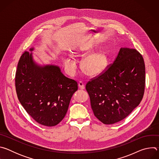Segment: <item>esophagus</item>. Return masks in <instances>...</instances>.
Listing matches in <instances>:
<instances>
[{"instance_id":"esophagus-1","label":"esophagus","mask_w":159,"mask_h":159,"mask_svg":"<svg viewBox=\"0 0 159 159\" xmlns=\"http://www.w3.org/2000/svg\"><path fill=\"white\" fill-rule=\"evenodd\" d=\"M79 87L80 88V89L81 90H83L85 89V85H84V84L82 82H79Z\"/></svg>"}]
</instances>
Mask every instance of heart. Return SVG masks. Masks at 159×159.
I'll use <instances>...</instances> for the list:
<instances>
[{
    "instance_id": "obj_1",
    "label": "heart",
    "mask_w": 159,
    "mask_h": 159,
    "mask_svg": "<svg viewBox=\"0 0 159 159\" xmlns=\"http://www.w3.org/2000/svg\"><path fill=\"white\" fill-rule=\"evenodd\" d=\"M94 49V45L88 44L74 52L78 55H86ZM63 62L67 71L70 74H74L77 69L75 61L70 57L63 58ZM109 64V59L106 52L100 50L87 55L82 62V69L84 72L90 77L100 75L105 72Z\"/></svg>"
}]
</instances>
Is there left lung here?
<instances>
[{
    "instance_id": "8db88e82",
    "label": "left lung",
    "mask_w": 159,
    "mask_h": 159,
    "mask_svg": "<svg viewBox=\"0 0 159 159\" xmlns=\"http://www.w3.org/2000/svg\"><path fill=\"white\" fill-rule=\"evenodd\" d=\"M145 85L142 55L135 49L121 48L113 63L89 81L85 89L94 116L105 125L119 122L140 103Z\"/></svg>"
}]
</instances>
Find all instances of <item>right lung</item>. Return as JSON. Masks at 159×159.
Returning a JSON list of instances; mask_svg holds the SVG:
<instances>
[{
	"label": "right lung",
	"instance_id": "obj_1",
	"mask_svg": "<svg viewBox=\"0 0 159 159\" xmlns=\"http://www.w3.org/2000/svg\"><path fill=\"white\" fill-rule=\"evenodd\" d=\"M15 84L22 107L36 122L46 126H54L64 118L78 89L77 82L66 77L58 66L38 65L28 52L19 59Z\"/></svg>",
	"mask_w": 159,
	"mask_h": 159
}]
</instances>
